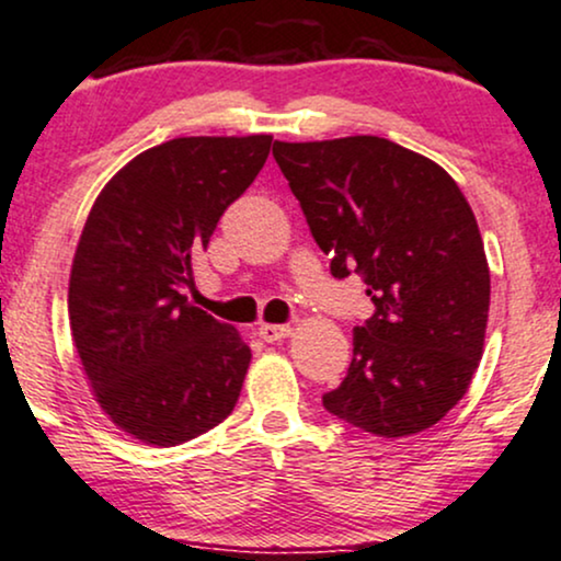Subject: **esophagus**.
Instances as JSON below:
<instances>
[{"mask_svg":"<svg viewBox=\"0 0 561 561\" xmlns=\"http://www.w3.org/2000/svg\"><path fill=\"white\" fill-rule=\"evenodd\" d=\"M256 333H260V339L267 341V344H275V341H283L291 335V325H273V322H262V325L256 328Z\"/></svg>","mask_w":561,"mask_h":561,"instance_id":"1","label":"esophagus"}]
</instances>
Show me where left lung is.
<instances>
[{"mask_svg": "<svg viewBox=\"0 0 561 561\" xmlns=\"http://www.w3.org/2000/svg\"><path fill=\"white\" fill-rule=\"evenodd\" d=\"M331 273H359L375 314L325 410L380 438L433 427L459 404L483 357L491 273L457 181L378 136L275 141Z\"/></svg>", "mask_w": 561, "mask_h": 561, "instance_id": "left-lung-1", "label": "left lung"}]
</instances>
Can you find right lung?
<instances>
[{
    "instance_id": "1",
    "label": "right lung",
    "mask_w": 561,
    "mask_h": 561,
    "mask_svg": "<svg viewBox=\"0 0 561 561\" xmlns=\"http://www.w3.org/2000/svg\"><path fill=\"white\" fill-rule=\"evenodd\" d=\"M273 136H181L136 154L91 207L68 318L99 410L149 446L191 440L239 401L252 348L186 299L209 236L265 164Z\"/></svg>"
}]
</instances>
